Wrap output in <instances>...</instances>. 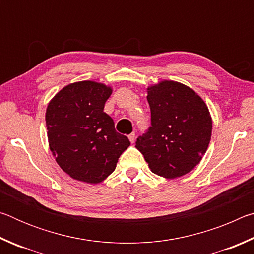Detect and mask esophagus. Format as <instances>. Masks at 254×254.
I'll use <instances>...</instances> for the list:
<instances>
[{
	"label": "esophagus",
	"instance_id": "obj_1",
	"mask_svg": "<svg viewBox=\"0 0 254 254\" xmlns=\"http://www.w3.org/2000/svg\"><path fill=\"white\" fill-rule=\"evenodd\" d=\"M128 140H130L131 143H134V140H135V133L132 132L131 134H128Z\"/></svg>",
	"mask_w": 254,
	"mask_h": 254
}]
</instances>
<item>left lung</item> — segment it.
Segmentation results:
<instances>
[{
	"instance_id": "8db88e82",
	"label": "left lung",
	"mask_w": 254,
	"mask_h": 254,
	"mask_svg": "<svg viewBox=\"0 0 254 254\" xmlns=\"http://www.w3.org/2000/svg\"><path fill=\"white\" fill-rule=\"evenodd\" d=\"M151 127L135 148L153 174L173 179L200 162L212 136L208 107L194 89L175 80L148 86Z\"/></svg>"
}]
</instances>
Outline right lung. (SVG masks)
I'll return each mask as SVG.
<instances>
[{
  "label": "right lung",
  "mask_w": 254,
  "mask_h": 254,
  "mask_svg": "<svg viewBox=\"0 0 254 254\" xmlns=\"http://www.w3.org/2000/svg\"><path fill=\"white\" fill-rule=\"evenodd\" d=\"M111 94V86L103 83L76 81L60 89L47 106L49 148L60 168L79 182L106 179L130 145L104 112Z\"/></svg>",
  "instance_id": "1"
}]
</instances>
